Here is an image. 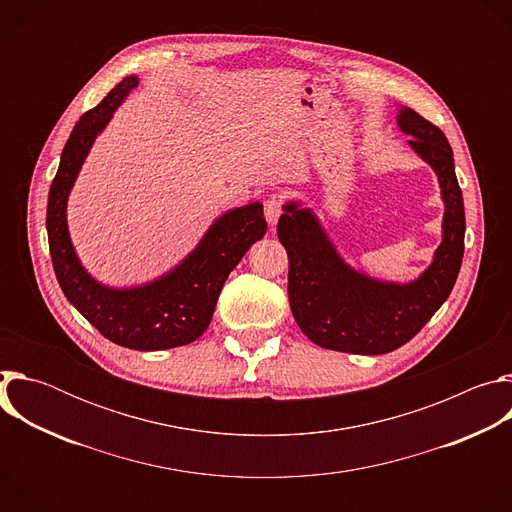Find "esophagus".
Instances as JSON below:
<instances>
[{
  "label": "esophagus",
  "instance_id": "1",
  "mask_svg": "<svg viewBox=\"0 0 512 512\" xmlns=\"http://www.w3.org/2000/svg\"><path fill=\"white\" fill-rule=\"evenodd\" d=\"M263 210H265V218L269 225H275L279 221V216L283 212V198L279 194H271L265 202H263Z\"/></svg>",
  "mask_w": 512,
  "mask_h": 512
}]
</instances>
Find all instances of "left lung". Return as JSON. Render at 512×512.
<instances>
[{
	"label": "left lung",
	"mask_w": 512,
	"mask_h": 512,
	"mask_svg": "<svg viewBox=\"0 0 512 512\" xmlns=\"http://www.w3.org/2000/svg\"><path fill=\"white\" fill-rule=\"evenodd\" d=\"M397 123L409 145L437 174L446 204L444 237L431 265L409 283L379 281L354 271L328 241L310 208L287 202L277 237L289 257V308L318 346L350 354H387L409 342L448 300L464 257L466 216L444 131L409 107Z\"/></svg>",
	"instance_id": "1"
}]
</instances>
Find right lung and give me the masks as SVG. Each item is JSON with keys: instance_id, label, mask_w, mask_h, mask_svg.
<instances>
[{"instance_id": "obj_1", "label": "right lung", "mask_w": 512, "mask_h": 512, "mask_svg": "<svg viewBox=\"0 0 512 512\" xmlns=\"http://www.w3.org/2000/svg\"><path fill=\"white\" fill-rule=\"evenodd\" d=\"M133 87L137 79L125 77L72 129L50 184L48 247L64 296L105 338L133 350H164L190 344L208 328L229 273L263 239L267 223L259 202L229 210L176 269L139 287H105L85 271L68 237L66 200L95 137Z\"/></svg>"}]
</instances>
